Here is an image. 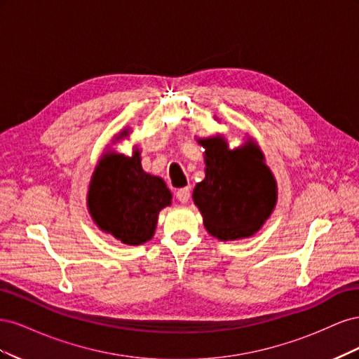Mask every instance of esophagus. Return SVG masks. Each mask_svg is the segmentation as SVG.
Wrapping results in <instances>:
<instances>
[{"label":"esophagus","instance_id":"esophagus-1","mask_svg":"<svg viewBox=\"0 0 359 359\" xmlns=\"http://www.w3.org/2000/svg\"><path fill=\"white\" fill-rule=\"evenodd\" d=\"M190 187H184V189H180L177 191V199L181 202V203H187L190 201Z\"/></svg>","mask_w":359,"mask_h":359}]
</instances>
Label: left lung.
<instances>
[{
    "mask_svg": "<svg viewBox=\"0 0 359 359\" xmlns=\"http://www.w3.org/2000/svg\"><path fill=\"white\" fill-rule=\"evenodd\" d=\"M205 148V180L193 190V201L205 229L222 241L255 235L276 208L277 182L260 148L248 139L229 149L226 139H198Z\"/></svg>",
    "mask_w": 359,
    "mask_h": 359,
    "instance_id": "8db88e82",
    "label": "left lung"
}]
</instances>
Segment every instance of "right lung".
<instances>
[{
	"label": "right lung",
	"mask_w": 359,
	"mask_h": 359,
	"mask_svg": "<svg viewBox=\"0 0 359 359\" xmlns=\"http://www.w3.org/2000/svg\"><path fill=\"white\" fill-rule=\"evenodd\" d=\"M128 135L124 130L116 139ZM88 210L103 232L128 245L153 238L158 212L170 205L172 194L165 181L144 172L139 149L132 157L107 151L91 177Z\"/></svg>",
	"instance_id": "obj_1"
}]
</instances>
